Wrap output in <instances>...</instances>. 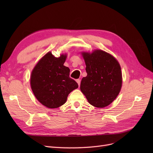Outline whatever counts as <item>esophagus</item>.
<instances>
[{"label": "esophagus", "mask_w": 153, "mask_h": 153, "mask_svg": "<svg viewBox=\"0 0 153 153\" xmlns=\"http://www.w3.org/2000/svg\"><path fill=\"white\" fill-rule=\"evenodd\" d=\"M76 82H77V84H78V86L80 87V79H77V80H76Z\"/></svg>", "instance_id": "esophagus-1"}]
</instances>
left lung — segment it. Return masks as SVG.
Segmentation results:
<instances>
[{"label": "left lung", "mask_w": 153, "mask_h": 153, "mask_svg": "<svg viewBox=\"0 0 153 153\" xmlns=\"http://www.w3.org/2000/svg\"><path fill=\"white\" fill-rule=\"evenodd\" d=\"M87 75L83 77L80 90L88 102L97 108H104L116 99L121 91V68L112 55L100 49L82 52Z\"/></svg>", "instance_id": "8db88e82"}]
</instances>
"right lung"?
<instances>
[{
  "label": "right lung",
  "instance_id": "1",
  "mask_svg": "<svg viewBox=\"0 0 153 153\" xmlns=\"http://www.w3.org/2000/svg\"><path fill=\"white\" fill-rule=\"evenodd\" d=\"M66 53L55 57L48 52L36 63L31 72L30 84L39 103L48 108H56L66 102L68 96L77 89V83L69 77L70 69L64 66Z\"/></svg>",
  "mask_w": 153,
  "mask_h": 153
}]
</instances>
